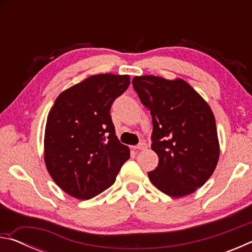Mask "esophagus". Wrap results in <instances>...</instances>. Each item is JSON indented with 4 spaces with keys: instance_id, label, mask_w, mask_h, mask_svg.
Masks as SVG:
<instances>
[{
    "instance_id": "1",
    "label": "esophagus",
    "mask_w": 252,
    "mask_h": 252,
    "mask_svg": "<svg viewBox=\"0 0 252 252\" xmlns=\"http://www.w3.org/2000/svg\"><path fill=\"white\" fill-rule=\"evenodd\" d=\"M132 148H133L134 150H144V149H147V143L146 142H140L138 146H134Z\"/></svg>"
}]
</instances>
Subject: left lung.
Segmentation results:
<instances>
[{
	"mask_svg": "<svg viewBox=\"0 0 252 252\" xmlns=\"http://www.w3.org/2000/svg\"><path fill=\"white\" fill-rule=\"evenodd\" d=\"M134 91L152 117L151 148L159 157L148 172L158 189L185 197L212 176L220 155L215 116L201 95L182 79L134 76Z\"/></svg>",
	"mask_w": 252,
	"mask_h": 252,
	"instance_id": "obj_1",
	"label": "left lung"
}]
</instances>
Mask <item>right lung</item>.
Wrapping results in <instances>:
<instances>
[{"label":"right lung","instance_id":"add662e5","mask_svg":"<svg viewBox=\"0 0 252 252\" xmlns=\"http://www.w3.org/2000/svg\"><path fill=\"white\" fill-rule=\"evenodd\" d=\"M129 85V75H91L63 91L50 110L45 165L54 182L72 197L88 200L103 192L130 158L110 114L113 101Z\"/></svg>","mask_w":252,"mask_h":252}]
</instances>
